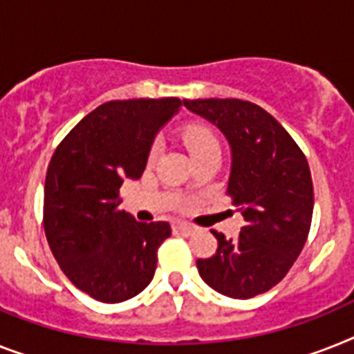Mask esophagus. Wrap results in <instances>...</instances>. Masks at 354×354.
Returning <instances> with one entry per match:
<instances>
[{"label":"esophagus","instance_id":"1","mask_svg":"<svg viewBox=\"0 0 354 354\" xmlns=\"http://www.w3.org/2000/svg\"><path fill=\"white\" fill-rule=\"evenodd\" d=\"M174 232L175 233H180V235H194L195 233V226L192 224H186V223H175L174 224Z\"/></svg>","mask_w":354,"mask_h":354}]
</instances>
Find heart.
<instances>
[{
  "instance_id": "obj_1",
  "label": "heart",
  "mask_w": 354,
  "mask_h": 354,
  "mask_svg": "<svg viewBox=\"0 0 354 354\" xmlns=\"http://www.w3.org/2000/svg\"><path fill=\"white\" fill-rule=\"evenodd\" d=\"M180 137H183V142L186 145L188 151L192 153V157L204 156V153H209V151H221V145H218V139L215 136V131L212 130L206 124H201V122H189L180 131ZM157 157V146H151L150 153H148V160H153Z\"/></svg>"
}]
</instances>
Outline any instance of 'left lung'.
<instances>
[{"label": "left lung", "mask_w": 354, "mask_h": 354, "mask_svg": "<svg viewBox=\"0 0 354 354\" xmlns=\"http://www.w3.org/2000/svg\"><path fill=\"white\" fill-rule=\"evenodd\" d=\"M184 106L221 128L232 145L226 194L246 224L232 241L213 232L217 251L198 259V275L232 299L270 291L288 275L308 241L313 180L308 159L286 128L242 99H184Z\"/></svg>", "instance_id": "8db88e82"}]
</instances>
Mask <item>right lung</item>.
I'll use <instances>...</instances> for the list:
<instances>
[{
  "label": "right lung",
  "mask_w": 354,
  "mask_h": 354,
  "mask_svg": "<svg viewBox=\"0 0 354 354\" xmlns=\"http://www.w3.org/2000/svg\"><path fill=\"white\" fill-rule=\"evenodd\" d=\"M180 99L108 101L57 145L45 179L43 226L68 280L99 302L118 304L150 284L168 223H137L121 209L124 179H139L157 130Z\"/></svg>",
  "instance_id": "1"
}]
</instances>
